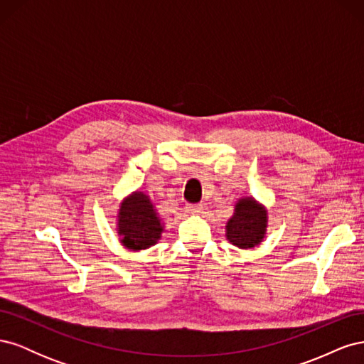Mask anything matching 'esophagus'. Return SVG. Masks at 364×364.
I'll use <instances>...</instances> for the list:
<instances>
[{
  "label": "esophagus",
  "mask_w": 364,
  "mask_h": 364,
  "mask_svg": "<svg viewBox=\"0 0 364 364\" xmlns=\"http://www.w3.org/2000/svg\"><path fill=\"white\" fill-rule=\"evenodd\" d=\"M185 209L190 214H200L203 211V205H200V203H188V205L185 206Z\"/></svg>",
  "instance_id": "1"
}]
</instances>
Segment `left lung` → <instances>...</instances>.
Here are the masks:
<instances>
[{
    "label": "left lung",
    "instance_id": "8db88e82",
    "mask_svg": "<svg viewBox=\"0 0 364 364\" xmlns=\"http://www.w3.org/2000/svg\"><path fill=\"white\" fill-rule=\"evenodd\" d=\"M267 228V211L252 197L240 199L235 214L226 225V238L241 249H252L261 243Z\"/></svg>",
    "mask_w": 364,
    "mask_h": 364
}]
</instances>
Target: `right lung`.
<instances>
[{"mask_svg": "<svg viewBox=\"0 0 364 364\" xmlns=\"http://www.w3.org/2000/svg\"><path fill=\"white\" fill-rule=\"evenodd\" d=\"M164 226L149 196L134 193L121 203L118 213V234L127 249L141 250L153 246L161 238Z\"/></svg>", "mask_w": 364, "mask_h": 364, "instance_id": "add662e5", "label": "right lung"}]
</instances>
